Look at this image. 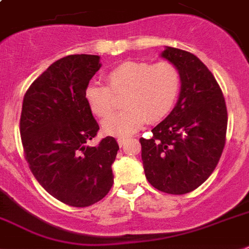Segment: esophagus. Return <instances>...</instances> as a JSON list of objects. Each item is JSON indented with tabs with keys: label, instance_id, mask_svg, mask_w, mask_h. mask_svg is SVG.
Instances as JSON below:
<instances>
[{
	"label": "esophagus",
	"instance_id": "1",
	"mask_svg": "<svg viewBox=\"0 0 249 249\" xmlns=\"http://www.w3.org/2000/svg\"><path fill=\"white\" fill-rule=\"evenodd\" d=\"M124 142H126V139H124V137H120V139H118V145H120V146H123Z\"/></svg>",
	"mask_w": 249,
	"mask_h": 249
}]
</instances>
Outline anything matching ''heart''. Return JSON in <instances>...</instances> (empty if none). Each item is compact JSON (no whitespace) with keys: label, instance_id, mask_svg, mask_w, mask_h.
<instances>
[{"label":"heart","instance_id":"b5f03b06","mask_svg":"<svg viewBox=\"0 0 249 249\" xmlns=\"http://www.w3.org/2000/svg\"><path fill=\"white\" fill-rule=\"evenodd\" d=\"M108 86L91 83L86 86L85 99L90 110L106 118L115 110L114 96L126 95V109L103 122V132L127 137L146 123L165 118L176 104L180 91V73L173 63L127 61L106 75ZM114 93V96L112 94Z\"/></svg>","mask_w":249,"mask_h":249}]
</instances>
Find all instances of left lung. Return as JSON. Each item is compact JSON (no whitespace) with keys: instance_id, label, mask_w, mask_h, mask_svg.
<instances>
[{"instance_id":"8db88e82","label":"left lung","mask_w":249,"mask_h":249,"mask_svg":"<svg viewBox=\"0 0 249 249\" xmlns=\"http://www.w3.org/2000/svg\"><path fill=\"white\" fill-rule=\"evenodd\" d=\"M160 57L180 73L176 107L140 139L149 183L170 195L196 190L216 168L225 145L228 112L220 86L206 66L190 52L165 47Z\"/></svg>"}]
</instances>
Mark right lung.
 Instances as JSON below:
<instances>
[{
	"label": "right lung",
	"instance_id": "obj_1",
	"mask_svg": "<svg viewBox=\"0 0 249 249\" xmlns=\"http://www.w3.org/2000/svg\"><path fill=\"white\" fill-rule=\"evenodd\" d=\"M100 67L99 55L63 57L30 85L22 100L20 135L29 168L49 195L70 206L100 201L114 178L112 164L120 150L116 139L86 145L99 126L85 89Z\"/></svg>",
	"mask_w": 249,
	"mask_h": 249
}]
</instances>
